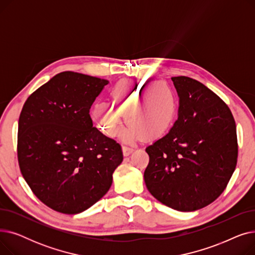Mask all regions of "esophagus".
I'll return each instance as SVG.
<instances>
[{
  "mask_svg": "<svg viewBox=\"0 0 255 255\" xmlns=\"http://www.w3.org/2000/svg\"><path fill=\"white\" fill-rule=\"evenodd\" d=\"M122 150H123L124 156H128L133 152V148H131V146H128V145H123Z\"/></svg>",
  "mask_w": 255,
  "mask_h": 255,
  "instance_id": "obj_1",
  "label": "esophagus"
}]
</instances>
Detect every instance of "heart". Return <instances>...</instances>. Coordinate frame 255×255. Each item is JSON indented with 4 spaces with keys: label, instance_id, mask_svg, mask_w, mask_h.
<instances>
[{
    "label": "heart",
    "instance_id": "obj_1",
    "mask_svg": "<svg viewBox=\"0 0 255 255\" xmlns=\"http://www.w3.org/2000/svg\"><path fill=\"white\" fill-rule=\"evenodd\" d=\"M111 103L94 105L91 117L93 123L107 136H115L123 126L126 116L130 125L124 137L134 140L155 139L170 129L178 112L176 91L166 83L141 80L120 83L110 92Z\"/></svg>",
    "mask_w": 255,
    "mask_h": 255
}]
</instances>
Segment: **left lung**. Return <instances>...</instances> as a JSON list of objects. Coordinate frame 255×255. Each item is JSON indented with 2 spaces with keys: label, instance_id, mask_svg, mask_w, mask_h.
Segmentation results:
<instances>
[{
  "label": "left lung",
  "instance_id": "obj_1",
  "mask_svg": "<svg viewBox=\"0 0 255 255\" xmlns=\"http://www.w3.org/2000/svg\"><path fill=\"white\" fill-rule=\"evenodd\" d=\"M179 118L165 136L145 149L143 178L150 193L181 212L202 209L226 188L238 160L236 122L230 107L202 83L171 77Z\"/></svg>",
  "mask_w": 255,
  "mask_h": 255
}]
</instances>
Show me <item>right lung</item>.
I'll return each instance as SVG.
<instances>
[{"label":"right lung","mask_w":255,"mask_h":255,"mask_svg":"<svg viewBox=\"0 0 255 255\" xmlns=\"http://www.w3.org/2000/svg\"><path fill=\"white\" fill-rule=\"evenodd\" d=\"M109 80L64 71L32 93L18 120L21 175L41 202L78 214L105 195L123 161L120 143L95 127L90 109Z\"/></svg>","instance_id":"add662e5"}]
</instances>
